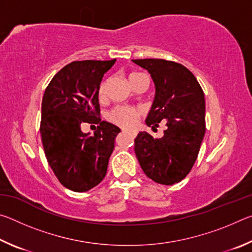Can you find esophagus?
<instances>
[{
	"label": "esophagus",
	"mask_w": 252,
	"mask_h": 252,
	"mask_svg": "<svg viewBox=\"0 0 252 252\" xmlns=\"http://www.w3.org/2000/svg\"><path fill=\"white\" fill-rule=\"evenodd\" d=\"M123 132H126V133H130V135H132V136H135V135H136V132H135V131H130V132L123 131Z\"/></svg>",
	"instance_id": "1"
}]
</instances>
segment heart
I'll use <instances>...</instances> for the list:
<instances>
[{"label": "heart", "mask_w": 252, "mask_h": 252, "mask_svg": "<svg viewBox=\"0 0 252 252\" xmlns=\"http://www.w3.org/2000/svg\"><path fill=\"white\" fill-rule=\"evenodd\" d=\"M141 73H132L129 76V80L131 81L134 76L139 75ZM106 89V82H102L99 89V95L103 96L105 94ZM140 111L135 108H131V106H117L109 113V120L112 121L116 125L120 126L122 127H132L136 121H138Z\"/></svg>", "instance_id": "1"}]
</instances>
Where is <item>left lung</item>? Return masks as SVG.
<instances>
[{"label": "left lung", "mask_w": 252, "mask_h": 252, "mask_svg": "<svg viewBox=\"0 0 252 252\" xmlns=\"http://www.w3.org/2000/svg\"><path fill=\"white\" fill-rule=\"evenodd\" d=\"M155 82L156 95L148 126L167 123L161 139L139 132L135 156L148 178L160 185L180 182L192 169L206 132V101L195 76L179 63L162 59L132 60Z\"/></svg>", "instance_id": "1"}]
</instances>
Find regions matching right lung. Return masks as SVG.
Returning a JSON list of instances; mask_svg holds the SVG:
<instances>
[{"label":"right lung","mask_w":252,"mask_h":252,"mask_svg":"<svg viewBox=\"0 0 252 252\" xmlns=\"http://www.w3.org/2000/svg\"><path fill=\"white\" fill-rule=\"evenodd\" d=\"M114 63L116 59L72 62L53 76L42 99L40 133L46 160L59 181L75 192L103 180L121 132L100 119V84ZM84 122L99 125L94 135L83 133Z\"/></svg>","instance_id":"add662e5"}]
</instances>
